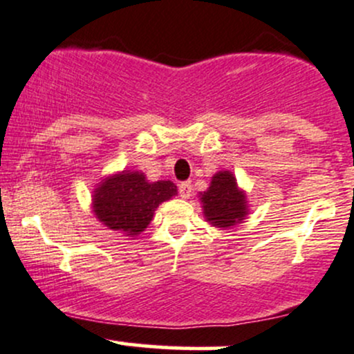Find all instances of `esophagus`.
<instances>
[{
    "label": "esophagus",
    "instance_id": "34e87169",
    "mask_svg": "<svg viewBox=\"0 0 354 354\" xmlns=\"http://www.w3.org/2000/svg\"><path fill=\"white\" fill-rule=\"evenodd\" d=\"M178 194H180L182 199H189V197L192 196L191 182H182V184L178 185Z\"/></svg>",
    "mask_w": 354,
    "mask_h": 354
}]
</instances>
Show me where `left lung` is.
<instances>
[{"instance_id":"8db88e82","label":"left lung","mask_w":354,"mask_h":354,"mask_svg":"<svg viewBox=\"0 0 354 354\" xmlns=\"http://www.w3.org/2000/svg\"><path fill=\"white\" fill-rule=\"evenodd\" d=\"M199 199L206 221L219 230H230L250 214L248 197L231 170L216 172L209 187L199 194Z\"/></svg>"}]
</instances>
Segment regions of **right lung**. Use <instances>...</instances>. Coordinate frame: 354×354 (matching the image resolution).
<instances>
[{"label": "right lung", "mask_w": 354, "mask_h": 354, "mask_svg": "<svg viewBox=\"0 0 354 354\" xmlns=\"http://www.w3.org/2000/svg\"><path fill=\"white\" fill-rule=\"evenodd\" d=\"M177 196L172 180L150 182L138 170H121L101 178L93 191V212L101 224L135 238L147 230L155 209Z\"/></svg>", "instance_id": "right-lung-1"}]
</instances>
